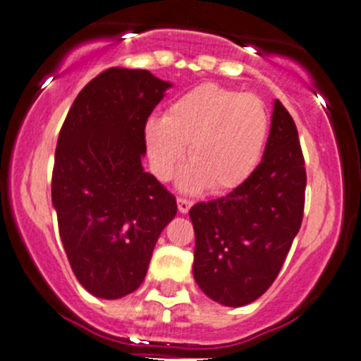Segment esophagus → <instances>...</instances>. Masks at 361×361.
<instances>
[{"mask_svg":"<svg viewBox=\"0 0 361 361\" xmlns=\"http://www.w3.org/2000/svg\"><path fill=\"white\" fill-rule=\"evenodd\" d=\"M192 201H188V199H178V209H180V213H188V211H190V207H192Z\"/></svg>","mask_w":361,"mask_h":361,"instance_id":"esophagus-1","label":"esophagus"}]
</instances>
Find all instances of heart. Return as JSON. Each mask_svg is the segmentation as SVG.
<instances>
[{"instance_id":"b5f03b06","label":"heart","mask_w":361,"mask_h":361,"mask_svg":"<svg viewBox=\"0 0 361 361\" xmlns=\"http://www.w3.org/2000/svg\"><path fill=\"white\" fill-rule=\"evenodd\" d=\"M269 116L260 97L202 83L181 94L167 106L164 118H148L145 145L152 169L169 180L185 160L192 166L181 174L180 188L216 194L238 188L251 176L264 152Z\"/></svg>"}]
</instances>
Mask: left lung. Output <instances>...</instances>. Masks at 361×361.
I'll return each instance as SVG.
<instances>
[{"mask_svg": "<svg viewBox=\"0 0 361 361\" xmlns=\"http://www.w3.org/2000/svg\"><path fill=\"white\" fill-rule=\"evenodd\" d=\"M305 167L297 127L274 99L262 162L225 197L188 211L195 231L194 278L211 300L251 304L278 278L302 224Z\"/></svg>", "mask_w": 361, "mask_h": 361, "instance_id": "8db88e82", "label": "left lung"}]
</instances>
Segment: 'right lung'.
<instances>
[{"mask_svg": "<svg viewBox=\"0 0 361 361\" xmlns=\"http://www.w3.org/2000/svg\"><path fill=\"white\" fill-rule=\"evenodd\" d=\"M173 83L147 69L110 68L76 96L61 129L52 204L68 260L97 298L143 283L176 199L141 166L145 123Z\"/></svg>", "mask_w": 361, "mask_h": 361, "instance_id": "obj_1", "label": "right lung"}]
</instances>
